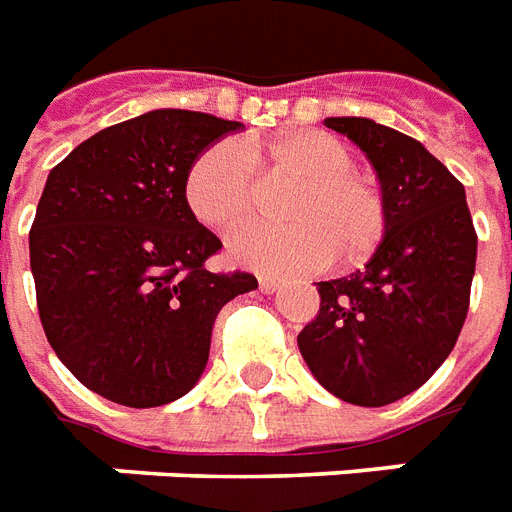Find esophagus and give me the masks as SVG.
Masks as SVG:
<instances>
[{"mask_svg":"<svg viewBox=\"0 0 512 512\" xmlns=\"http://www.w3.org/2000/svg\"><path fill=\"white\" fill-rule=\"evenodd\" d=\"M260 292H265V295H271V292L282 290V279H273V276H260Z\"/></svg>","mask_w":512,"mask_h":512,"instance_id":"34e87169","label":"esophagus"}]
</instances>
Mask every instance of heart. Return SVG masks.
Listing matches in <instances>:
<instances>
[{"instance_id": "obj_1", "label": "heart", "mask_w": 512, "mask_h": 512, "mask_svg": "<svg viewBox=\"0 0 512 512\" xmlns=\"http://www.w3.org/2000/svg\"><path fill=\"white\" fill-rule=\"evenodd\" d=\"M255 166L300 179L284 206L290 225H255L230 239V257L263 273L317 271L365 263L386 236L381 190L354 171V158L322 131H292L271 144L217 142L185 174L182 193L195 220L228 233L255 214Z\"/></svg>"}]
</instances>
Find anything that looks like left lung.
Wrapping results in <instances>:
<instances>
[{"instance_id": "1", "label": "left lung", "mask_w": 512, "mask_h": 512, "mask_svg": "<svg viewBox=\"0 0 512 512\" xmlns=\"http://www.w3.org/2000/svg\"><path fill=\"white\" fill-rule=\"evenodd\" d=\"M373 163L389 228L365 271L319 282V311L298 335L327 392L378 408L416 392L462 333L478 233L464 185L421 142L368 117H327Z\"/></svg>"}]
</instances>
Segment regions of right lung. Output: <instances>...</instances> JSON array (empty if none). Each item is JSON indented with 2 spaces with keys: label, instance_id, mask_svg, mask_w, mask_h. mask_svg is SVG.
Wrapping results in <instances>:
<instances>
[{
  "label": "right lung",
  "instance_id": "add662e5",
  "mask_svg": "<svg viewBox=\"0 0 512 512\" xmlns=\"http://www.w3.org/2000/svg\"><path fill=\"white\" fill-rule=\"evenodd\" d=\"M239 128L155 109L93 134L48 174L29 230L39 322L69 373L112 403L187 395L220 308L257 290L247 271H206L222 241L182 193L190 163Z\"/></svg>",
  "mask_w": 512,
  "mask_h": 512
}]
</instances>
